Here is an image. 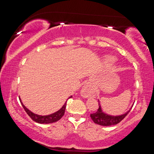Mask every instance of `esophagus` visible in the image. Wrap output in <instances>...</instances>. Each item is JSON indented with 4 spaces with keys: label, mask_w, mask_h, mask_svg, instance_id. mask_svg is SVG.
<instances>
[{
    "label": "esophagus",
    "mask_w": 154,
    "mask_h": 154,
    "mask_svg": "<svg viewBox=\"0 0 154 154\" xmlns=\"http://www.w3.org/2000/svg\"><path fill=\"white\" fill-rule=\"evenodd\" d=\"M81 94L85 98L90 97L93 94V88L90 84L84 85L81 90Z\"/></svg>",
    "instance_id": "obj_1"
}]
</instances>
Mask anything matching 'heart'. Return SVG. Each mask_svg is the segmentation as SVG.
Listing matches in <instances>:
<instances>
[{
    "mask_svg": "<svg viewBox=\"0 0 154 154\" xmlns=\"http://www.w3.org/2000/svg\"><path fill=\"white\" fill-rule=\"evenodd\" d=\"M110 60L113 62V58H110Z\"/></svg>",
    "mask_w": 154,
    "mask_h": 154,
    "instance_id": "heart-1",
    "label": "heart"
}]
</instances>
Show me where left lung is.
I'll return each mask as SVG.
<instances>
[{
  "label": "left lung",
  "mask_w": 154,
  "mask_h": 154,
  "mask_svg": "<svg viewBox=\"0 0 154 154\" xmlns=\"http://www.w3.org/2000/svg\"><path fill=\"white\" fill-rule=\"evenodd\" d=\"M98 104V105L100 106H99V108L97 111L94 113L90 114V117L95 124L104 126H112V125H116L119 123V122L127 116L128 113L130 112V109H132V106H133V105H132L129 110L126 111V113L124 114L119 115V116H111V115H109L105 113V112H103V111L102 110V108H101L100 106L99 100Z\"/></svg>",
  "instance_id": "8db88e82"
}]
</instances>
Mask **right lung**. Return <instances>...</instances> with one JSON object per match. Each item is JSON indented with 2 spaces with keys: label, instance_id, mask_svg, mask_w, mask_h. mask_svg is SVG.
<instances>
[{
  "label": "right lung",
  "instance_id": "right-lung-1",
  "mask_svg": "<svg viewBox=\"0 0 154 154\" xmlns=\"http://www.w3.org/2000/svg\"><path fill=\"white\" fill-rule=\"evenodd\" d=\"M72 98V96H70L69 98ZM68 98V99H69ZM20 103L22 104L23 108L24 109V110L26 112L27 114L30 116V118L32 119L33 121L37 122L38 124H51L54 123V122H56L58 121L59 119L62 118V117L64 115L65 112V109H66V101L65 102L64 105L62 106L60 109H59L58 111L55 112V113L48 115V116H40V115H37L32 113V111H30L29 109H28L26 106L24 105V104L22 103V100L20 98Z\"/></svg>",
  "mask_w": 154,
  "mask_h": 154
}]
</instances>
